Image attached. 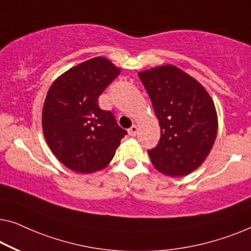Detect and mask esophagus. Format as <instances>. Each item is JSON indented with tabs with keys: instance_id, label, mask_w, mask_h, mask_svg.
<instances>
[{
	"instance_id": "34e87169",
	"label": "esophagus",
	"mask_w": 251,
	"mask_h": 251,
	"mask_svg": "<svg viewBox=\"0 0 251 251\" xmlns=\"http://www.w3.org/2000/svg\"><path fill=\"white\" fill-rule=\"evenodd\" d=\"M137 133V126L136 125H133L130 128H128V134L130 136H135Z\"/></svg>"
}]
</instances>
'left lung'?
I'll return each instance as SVG.
<instances>
[{"mask_svg": "<svg viewBox=\"0 0 251 251\" xmlns=\"http://www.w3.org/2000/svg\"><path fill=\"white\" fill-rule=\"evenodd\" d=\"M161 128L150 159L160 173L179 177L206 159L218 133L211 97L200 82L178 67L164 65L138 73Z\"/></svg>", "mask_w": 251, "mask_h": 251, "instance_id": "left-lung-1", "label": "left lung"}]
</instances>
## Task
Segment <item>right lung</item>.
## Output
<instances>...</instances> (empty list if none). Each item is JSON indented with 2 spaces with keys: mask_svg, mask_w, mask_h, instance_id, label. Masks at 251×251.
<instances>
[{
  "mask_svg": "<svg viewBox=\"0 0 251 251\" xmlns=\"http://www.w3.org/2000/svg\"><path fill=\"white\" fill-rule=\"evenodd\" d=\"M121 70L95 57L62 74L48 90L43 108V130L56 158L78 174L108 166L127 132L111 111L102 110L99 96Z\"/></svg>",
  "mask_w": 251,
  "mask_h": 251,
  "instance_id": "right-lung-1",
  "label": "right lung"
}]
</instances>
